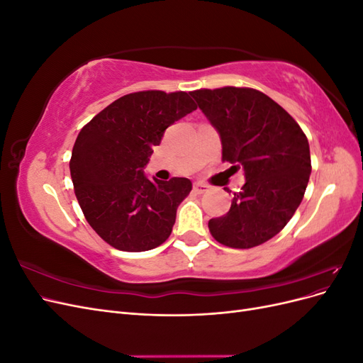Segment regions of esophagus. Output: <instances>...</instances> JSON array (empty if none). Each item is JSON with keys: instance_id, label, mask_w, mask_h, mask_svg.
I'll use <instances>...</instances> for the list:
<instances>
[{"instance_id": "34e87169", "label": "esophagus", "mask_w": 363, "mask_h": 363, "mask_svg": "<svg viewBox=\"0 0 363 363\" xmlns=\"http://www.w3.org/2000/svg\"><path fill=\"white\" fill-rule=\"evenodd\" d=\"M208 191V186L204 183H195L194 184V192L195 194H204Z\"/></svg>"}]
</instances>
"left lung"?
<instances>
[{
	"label": "left lung",
	"mask_w": 363,
	"mask_h": 363,
	"mask_svg": "<svg viewBox=\"0 0 363 363\" xmlns=\"http://www.w3.org/2000/svg\"><path fill=\"white\" fill-rule=\"evenodd\" d=\"M191 95L221 138L223 160L245 174L230 211L212 218L208 230L230 248L267 242L289 223L309 183L306 135L281 106L251 87L225 86Z\"/></svg>",
	"instance_id": "left-lung-1"
}]
</instances>
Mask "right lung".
<instances>
[{
    "mask_svg": "<svg viewBox=\"0 0 363 363\" xmlns=\"http://www.w3.org/2000/svg\"><path fill=\"white\" fill-rule=\"evenodd\" d=\"M189 94L142 91L118 98L77 136L69 162L74 192L86 221L108 245L148 251L172 232L192 183L148 180L144 174L164 130L194 112Z\"/></svg>",
    "mask_w": 363,
    "mask_h": 363,
    "instance_id": "1",
    "label": "right lung"
}]
</instances>
